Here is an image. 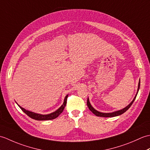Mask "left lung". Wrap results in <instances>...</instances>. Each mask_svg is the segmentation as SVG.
<instances>
[{"mask_svg": "<svg viewBox=\"0 0 150 150\" xmlns=\"http://www.w3.org/2000/svg\"><path fill=\"white\" fill-rule=\"evenodd\" d=\"M140 84H141V81L139 80V85H138V89H137V94L135 96L134 98H133V100L130 103V104L129 105H128L126 107H125L123 109L119 110V111H114V112L112 113H102L100 112V111H98L97 110H96L95 109L92 107V106L91 105L90 103V100H89V98H88V100H87V105L88 106V108L90 109V110L91 111L92 113L93 114H95L96 116L98 117H116V116H119L120 115H122V113H124V112H126V111L128 110L129 108H130V106H132V104L133 103V102L135 100L136 97H137V95L138 93V91L139 90V88H140Z\"/></svg>", "mask_w": 150, "mask_h": 150, "instance_id": "1", "label": "left lung"}]
</instances>
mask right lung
Masks as SVG:
<instances>
[{
    "mask_svg": "<svg viewBox=\"0 0 150 150\" xmlns=\"http://www.w3.org/2000/svg\"><path fill=\"white\" fill-rule=\"evenodd\" d=\"M68 95H67L64 98V103L61 106H60L58 110H56L55 111H54V112L52 113H50V114H47V115H41V114H39V113H34L32 112V111H30L28 110H25L24 108H22L21 106H19L18 104V106L20 107L21 109L24 111V112L26 113L28 116H29L30 117H31V119H33L35 120H52L55 119L57 117H58L59 115L61 113L64 109V108L66 105V103H67V98H68Z\"/></svg>",
    "mask_w": 150,
    "mask_h": 150,
    "instance_id": "right-lung-1",
    "label": "right lung"
}]
</instances>
